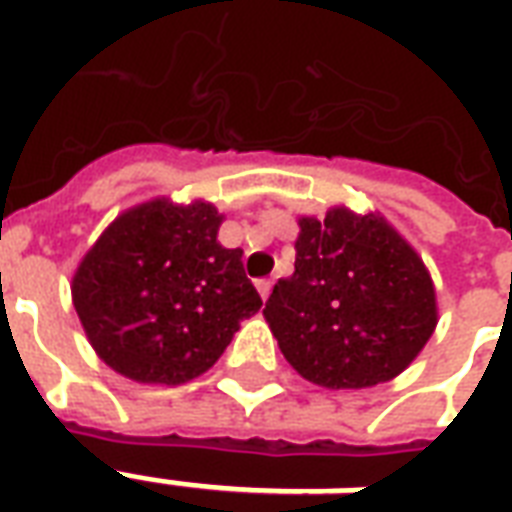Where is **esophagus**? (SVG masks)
Masks as SVG:
<instances>
[{"label":"esophagus","instance_id":"obj_1","mask_svg":"<svg viewBox=\"0 0 512 512\" xmlns=\"http://www.w3.org/2000/svg\"><path fill=\"white\" fill-rule=\"evenodd\" d=\"M256 288H259L261 299H267V297H270V291H272V280L270 278L256 280Z\"/></svg>","mask_w":512,"mask_h":512}]
</instances>
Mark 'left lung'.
I'll use <instances>...</instances> for the list:
<instances>
[{
	"label": "left lung",
	"mask_w": 512,
	"mask_h": 512,
	"mask_svg": "<svg viewBox=\"0 0 512 512\" xmlns=\"http://www.w3.org/2000/svg\"><path fill=\"white\" fill-rule=\"evenodd\" d=\"M294 275L275 283L264 318L286 361L324 388L397 378L437 326L424 261L378 215L334 207L299 218Z\"/></svg>",
	"instance_id": "obj_1"
}]
</instances>
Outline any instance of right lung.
<instances>
[{
  "label": "right lung",
  "instance_id": "1",
  "mask_svg": "<svg viewBox=\"0 0 512 512\" xmlns=\"http://www.w3.org/2000/svg\"><path fill=\"white\" fill-rule=\"evenodd\" d=\"M221 221L207 202L153 199L118 215L83 256L72 302L107 367L180 386L221 359L261 307L242 251L218 242Z\"/></svg>",
  "mask_w": 512,
  "mask_h": 512
}]
</instances>
